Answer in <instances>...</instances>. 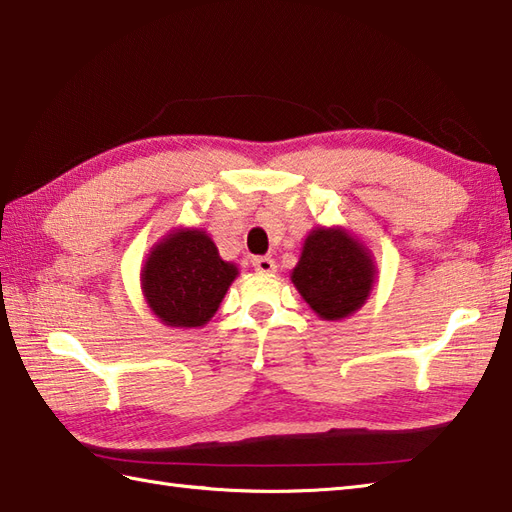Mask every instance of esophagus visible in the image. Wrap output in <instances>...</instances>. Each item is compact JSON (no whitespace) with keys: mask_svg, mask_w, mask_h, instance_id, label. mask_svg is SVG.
<instances>
[{"mask_svg":"<svg viewBox=\"0 0 512 512\" xmlns=\"http://www.w3.org/2000/svg\"><path fill=\"white\" fill-rule=\"evenodd\" d=\"M253 266L257 272H261V275H270V272H275L277 268L275 259L272 257H253Z\"/></svg>","mask_w":512,"mask_h":512,"instance_id":"obj_1","label":"esophagus"}]
</instances>
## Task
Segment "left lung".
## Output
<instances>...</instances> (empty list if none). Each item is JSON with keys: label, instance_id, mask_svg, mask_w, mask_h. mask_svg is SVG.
<instances>
[{"label": "left lung", "instance_id": "8db88e82", "mask_svg": "<svg viewBox=\"0 0 512 512\" xmlns=\"http://www.w3.org/2000/svg\"><path fill=\"white\" fill-rule=\"evenodd\" d=\"M294 288L323 320H342L368 301L377 279L371 248L344 227H316L307 233Z\"/></svg>", "mask_w": 512, "mask_h": 512}]
</instances>
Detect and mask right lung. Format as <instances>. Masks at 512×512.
I'll return each mask as SVG.
<instances>
[{
    "instance_id": "add662e5",
    "label": "right lung",
    "mask_w": 512,
    "mask_h": 512,
    "mask_svg": "<svg viewBox=\"0 0 512 512\" xmlns=\"http://www.w3.org/2000/svg\"><path fill=\"white\" fill-rule=\"evenodd\" d=\"M240 275L224 261L205 229H172L150 248L141 266V292L163 325L205 327Z\"/></svg>"
}]
</instances>
